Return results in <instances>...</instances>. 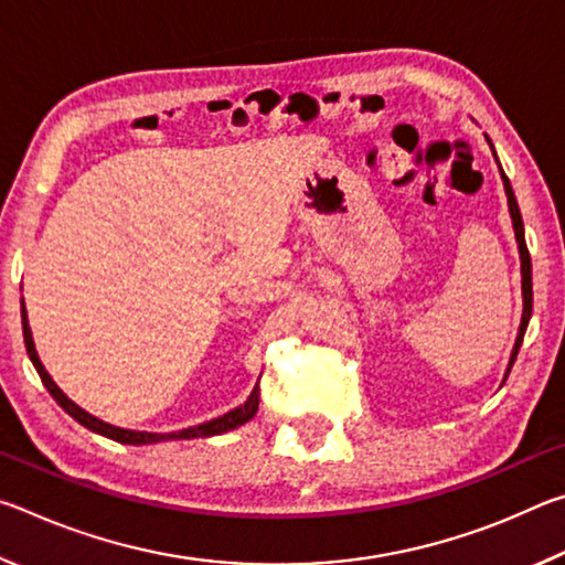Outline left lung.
I'll return each mask as SVG.
<instances>
[{
  "label": "left lung",
  "mask_w": 565,
  "mask_h": 565,
  "mask_svg": "<svg viewBox=\"0 0 565 565\" xmlns=\"http://www.w3.org/2000/svg\"><path fill=\"white\" fill-rule=\"evenodd\" d=\"M486 139H489V137H486ZM489 145H491V139H489ZM491 149H493V145H491ZM493 157H495V151H493ZM495 164H499V169H501L499 157H495ZM501 179H503L505 196H509V212H511V222H513V234H515V242H519V254H521V291H523V317H521L519 337H515L513 351H511V361H509V369H505V379H509L513 361H515V356H519V349H521V343H523L525 329H529V321H531V311H533V281H531V254H529V246H525V236H523L521 209H519V202H515L513 189H511V181H509V177L503 174V169H501Z\"/></svg>",
  "instance_id": "1"
}]
</instances>
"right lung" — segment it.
I'll use <instances>...</instances> for the list:
<instances>
[{"mask_svg":"<svg viewBox=\"0 0 565 565\" xmlns=\"http://www.w3.org/2000/svg\"><path fill=\"white\" fill-rule=\"evenodd\" d=\"M22 331H24V347L26 353H30V361L34 363L36 374H40L42 384L50 391L52 398L60 404L66 414H70L74 420H79L84 428H89L94 434H102L111 438V441H119V444H131V446H141V444H159V441H171V438H206V436H216V434H226L232 431V428L246 424V420H252L256 416V411H259V384L254 386L252 396H248L242 406H236L234 411H228V414L218 416L206 420V424H199V426H191L184 428V431H171V434H149V431H129V428H119V426H111V424H104L102 418L87 414V411L79 408L74 404V401L64 394V391L54 384V379L46 374V369L42 366L40 356H36V349H34V339H32V329H30V321H26V309H24V299H22Z\"/></svg>","mask_w":565,"mask_h":565,"instance_id":"1","label":"right lung"}]
</instances>
